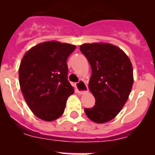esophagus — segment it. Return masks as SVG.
Listing matches in <instances>:
<instances>
[{"mask_svg": "<svg viewBox=\"0 0 155 155\" xmlns=\"http://www.w3.org/2000/svg\"><path fill=\"white\" fill-rule=\"evenodd\" d=\"M76 88L77 91L79 94H84V93L87 92L88 89H87V85L84 83L83 81H80L76 84Z\"/></svg>", "mask_w": 155, "mask_h": 155, "instance_id": "esophagus-1", "label": "esophagus"}]
</instances>
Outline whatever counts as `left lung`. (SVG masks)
Here are the masks:
<instances>
[{
  "mask_svg": "<svg viewBox=\"0 0 155 155\" xmlns=\"http://www.w3.org/2000/svg\"><path fill=\"white\" fill-rule=\"evenodd\" d=\"M80 50L91 65L88 88L95 98V105L84 112L97 124L106 123L128 99L134 83L132 64L123 50L109 43H86Z\"/></svg>",
  "mask_w": 155,
  "mask_h": 155,
  "instance_id": "8db88e82",
  "label": "left lung"
}]
</instances>
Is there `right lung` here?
Listing matches in <instances>:
<instances>
[{"label": "right lung", "mask_w": 155, "mask_h": 155, "mask_svg": "<svg viewBox=\"0 0 155 155\" xmlns=\"http://www.w3.org/2000/svg\"><path fill=\"white\" fill-rule=\"evenodd\" d=\"M75 46L56 41L39 43L28 50L19 67V84L31 112L45 121L62 116L74 87L68 80L67 60Z\"/></svg>", "instance_id": "obj_1"}]
</instances>
